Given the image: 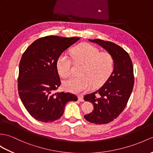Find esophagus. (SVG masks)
Listing matches in <instances>:
<instances>
[{
  "label": "esophagus",
  "mask_w": 153,
  "mask_h": 153,
  "mask_svg": "<svg viewBox=\"0 0 153 153\" xmlns=\"http://www.w3.org/2000/svg\"><path fill=\"white\" fill-rule=\"evenodd\" d=\"M78 100H79V102H84L83 97H81V96H79V97H78Z\"/></svg>",
  "instance_id": "esophagus-1"
}]
</instances>
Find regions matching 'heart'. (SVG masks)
<instances>
[{
  "instance_id": "1",
  "label": "heart",
  "mask_w": 153,
  "mask_h": 153,
  "mask_svg": "<svg viewBox=\"0 0 153 153\" xmlns=\"http://www.w3.org/2000/svg\"><path fill=\"white\" fill-rule=\"evenodd\" d=\"M72 56L76 61L84 64L80 77H71L62 82L66 91L79 94L89 89L92 85L98 87L104 83L113 70L114 60L107 52H102L93 45L84 43L72 50ZM72 61L65 53L60 54L56 60V68L62 77L70 74Z\"/></svg>"
}]
</instances>
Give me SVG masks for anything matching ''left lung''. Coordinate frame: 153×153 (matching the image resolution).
<instances>
[{"label":"left lung","instance_id":"left-lung-1","mask_svg":"<svg viewBox=\"0 0 153 153\" xmlns=\"http://www.w3.org/2000/svg\"><path fill=\"white\" fill-rule=\"evenodd\" d=\"M88 40L100 45L114 60V68L108 80L98 90L84 97L85 101L94 105L93 112L85 115V119L92 123L106 124L116 119L126 107L134 83L133 65L128 53L119 45L100 39Z\"/></svg>","mask_w":153,"mask_h":153}]
</instances>
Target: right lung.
Instances as JSON below:
<instances>
[{
  "label": "right lung",
  "instance_id": "right-lung-1",
  "mask_svg": "<svg viewBox=\"0 0 153 153\" xmlns=\"http://www.w3.org/2000/svg\"><path fill=\"white\" fill-rule=\"evenodd\" d=\"M79 38L48 36L29 45L21 59L18 91L29 114L39 121L51 123L63 114L65 105L77 100L71 93H55L61 82L56 68L60 54Z\"/></svg>",
  "mask_w": 153,
  "mask_h": 153
}]
</instances>
